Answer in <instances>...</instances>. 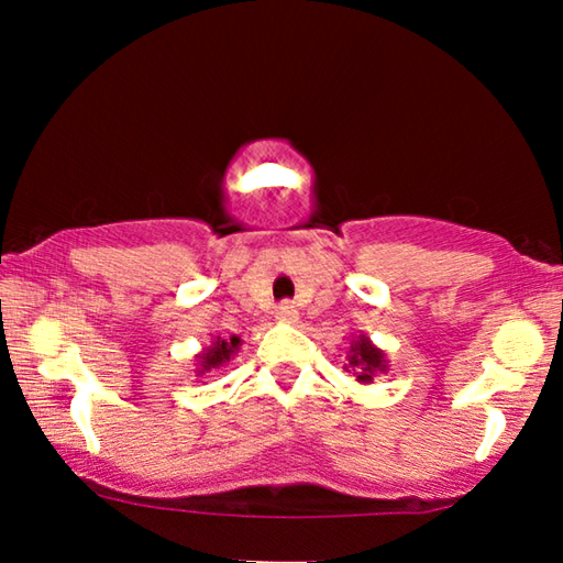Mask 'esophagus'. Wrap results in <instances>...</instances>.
I'll use <instances>...</instances> for the list:
<instances>
[{
	"label": "esophagus",
	"instance_id": "obj_1",
	"mask_svg": "<svg viewBox=\"0 0 563 563\" xmlns=\"http://www.w3.org/2000/svg\"><path fill=\"white\" fill-rule=\"evenodd\" d=\"M275 318H278L280 322H295V320H298V308H295L292 302H280L278 312H275Z\"/></svg>",
	"mask_w": 563,
	"mask_h": 563
}]
</instances>
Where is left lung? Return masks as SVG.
Listing matches in <instances>:
<instances>
[{
  "mask_svg": "<svg viewBox=\"0 0 563 563\" xmlns=\"http://www.w3.org/2000/svg\"><path fill=\"white\" fill-rule=\"evenodd\" d=\"M347 373H352L357 377V383L369 385L375 379V375L387 373V360L385 352L375 347L369 338L360 335L357 340H352L350 352H347Z\"/></svg>",
  "mask_w": 563,
  "mask_h": 563,
  "instance_id": "obj_1",
  "label": "left lung"
}]
</instances>
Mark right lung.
Returning <instances> with one entry per match:
<instances>
[{
  "label": "right lung",
  "mask_w": 563,
  "mask_h": 563,
  "mask_svg": "<svg viewBox=\"0 0 563 563\" xmlns=\"http://www.w3.org/2000/svg\"><path fill=\"white\" fill-rule=\"evenodd\" d=\"M238 345H241V338H235V335L231 340L216 338L211 342V347H206L201 355H196L198 357L196 373L203 375V373H211V369H216V367H223L225 362H231V357L238 352Z\"/></svg>",
  "instance_id": "add662e5"
}]
</instances>
